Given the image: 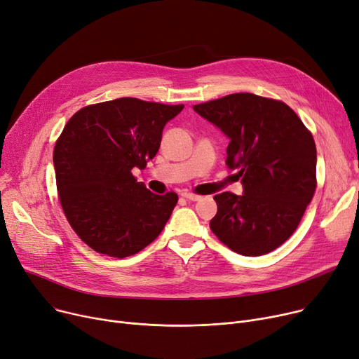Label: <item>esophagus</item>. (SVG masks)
<instances>
[{
	"label": "esophagus",
	"instance_id": "esophagus-1",
	"mask_svg": "<svg viewBox=\"0 0 359 359\" xmlns=\"http://www.w3.org/2000/svg\"><path fill=\"white\" fill-rule=\"evenodd\" d=\"M182 196H183L186 201H192V202H198V201L202 199V196L195 195V194H191V192H183Z\"/></svg>",
	"mask_w": 359,
	"mask_h": 359
}]
</instances>
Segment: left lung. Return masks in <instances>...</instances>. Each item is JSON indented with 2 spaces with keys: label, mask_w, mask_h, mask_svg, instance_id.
<instances>
[{
  "label": "left lung",
  "mask_w": 359,
  "mask_h": 359,
  "mask_svg": "<svg viewBox=\"0 0 359 359\" xmlns=\"http://www.w3.org/2000/svg\"><path fill=\"white\" fill-rule=\"evenodd\" d=\"M230 140L225 164L243 195H215L212 233L243 256L266 255L297 230L316 191L313 135L285 103L236 93L194 106Z\"/></svg>",
  "instance_id": "1"
}]
</instances>
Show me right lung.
Segmentation results:
<instances>
[{
	"label": "right lung",
	"instance_id": "add662e5",
	"mask_svg": "<svg viewBox=\"0 0 359 359\" xmlns=\"http://www.w3.org/2000/svg\"><path fill=\"white\" fill-rule=\"evenodd\" d=\"M183 104L122 97L83 107L53 149L60 202L77 236L97 253L128 257L163 231L177 195H156L132 176L157 154Z\"/></svg>",
	"mask_w": 359,
	"mask_h": 359
}]
</instances>
